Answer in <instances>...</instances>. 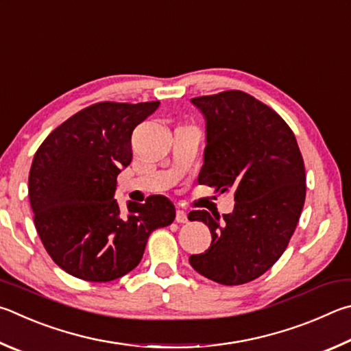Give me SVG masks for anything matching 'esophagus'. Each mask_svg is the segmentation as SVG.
I'll list each match as a JSON object with an SVG mask.
<instances>
[{
    "label": "esophagus",
    "instance_id": "esophagus-1",
    "mask_svg": "<svg viewBox=\"0 0 351 351\" xmlns=\"http://www.w3.org/2000/svg\"><path fill=\"white\" fill-rule=\"evenodd\" d=\"M176 222L177 223H188V214L183 210H177L176 213Z\"/></svg>",
    "mask_w": 351,
    "mask_h": 351
}]
</instances>
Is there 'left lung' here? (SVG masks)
I'll return each mask as SVG.
<instances>
[{"label":"left lung","mask_w":351,"mask_h":351,"mask_svg":"<svg viewBox=\"0 0 351 351\" xmlns=\"http://www.w3.org/2000/svg\"><path fill=\"white\" fill-rule=\"evenodd\" d=\"M206 119L205 163L199 182L234 191V211H191L211 231V247L189 263L222 285H242L268 271L284 254L305 202V166L291 128L243 90L191 100Z\"/></svg>","instance_id":"1"}]
</instances>
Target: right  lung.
I'll list each match as a JSON object with an SVG mask.
<instances>
[{"mask_svg": "<svg viewBox=\"0 0 351 351\" xmlns=\"http://www.w3.org/2000/svg\"><path fill=\"white\" fill-rule=\"evenodd\" d=\"M158 104H90L35 152L29 172L35 228L47 254L73 278H121L140 263L151 232L174 222L176 208L163 195L128 202L126 214L114 199L117 176L132 160V131Z\"/></svg>", "mask_w": 351, "mask_h": 351, "instance_id": "add662e5", "label": "right lung"}]
</instances>
